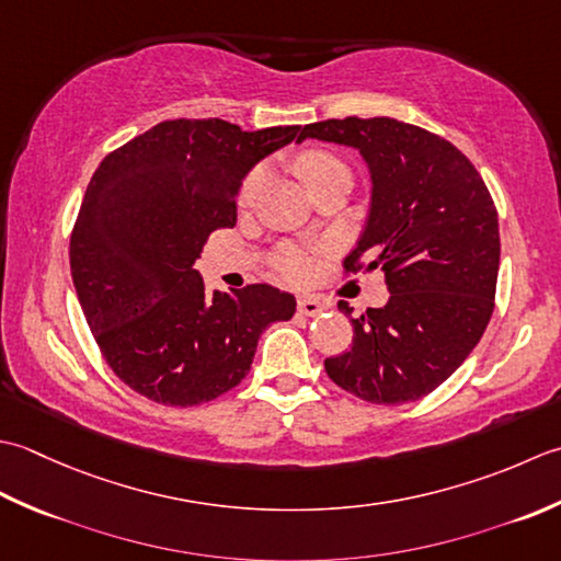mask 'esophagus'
Listing matches in <instances>:
<instances>
[{"mask_svg": "<svg viewBox=\"0 0 561 561\" xmlns=\"http://www.w3.org/2000/svg\"><path fill=\"white\" fill-rule=\"evenodd\" d=\"M322 310H324V305L319 302L317 297H300V300H297V312L305 317H317Z\"/></svg>", "mask_w": 561, "mask_h": 561, "instance_id": "esophagus-1", "label": "esophagus"}]
</instances>
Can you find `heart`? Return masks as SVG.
<instances>
[{
	"instance_id": "obj_1",
	"label": "heart",
	"mask_w": 561,
	"mask_h": 561,
	"mask_svg": "<svg viewBox=\"0 0 561 561\" xmlns=\"http://www.w3.org/2000/svg\"><path fill=\"white\" fill-rule=\"evenodd\" d=\"M297 174L302 176V181L307 186H314L319 181H324L327 176L336 174V171H344V162L336 159L334 154H329L324 150H310L297 157ZM266 179H268V169L266 167H254L244 176L242 186H239L237 193V203L239 208H251V205H256V201L261 198V193H264L266 186ZM276 268L280 271V276H285L288 280L300 283L307 276H310V259H307L305 251L288 247L280 251V256L276 259Z\"/></svg>"
}]
</instances>
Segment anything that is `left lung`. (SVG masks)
I'll list each match as a JSON object with an SVG mask.
<instances>
[{"mask_svg":"<svg viewBox=\"0 0 561 561\" xmlns=\"http://www.w3.org/2000/svg\"><path fill=\"white\" fill-rule=\"evenodd\" d=\"M305 137L363 154L370 213L344 271L382 268L390 290L351 319L353 346L324 360L327 375L370 404L416 402L460 368L494 312L496 205L470 159L419 125L348 116L305 125Z\"/></svg>","mask_w":561,"mask_h":561,"instance_id":"left-lung-1","label":"left lung"}]
</instances>
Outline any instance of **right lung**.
Returning a JSON list of instances; mask_svg holds the SVG:
<instances>
[{
	"mask_svg": "<svg viewBox=\"0 0 561 561\" xmlns=\"http://www.w3.org/2000/svg\"><path fill=\"white\" fill-rule=\"evenodd\" d=\"M297 130L164 121L94 171L70 237L72 280L101 356L137 394L196 407L230 392L261 331L295 314V297L266 283L205 290L193 264L215 230L234 227L247 171Z\"/></svg>",
	"mask_w": 561,
	"mask_h": 561,
	"instance_id": "add662e5",
	"label": "right lung"
}]
</instances>
